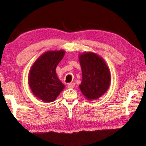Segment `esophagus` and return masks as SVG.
<instances>
[{"instance_id": "obj_1", "label": "esophagus", "mask_w": 146, "mask_h": 146, "mask_svg": "<svg viewBox=\"0 0 146 146\" xmlns=\"http://www.w3.org/2000/svg\"><path fill=\"white\" fill-rule=\"evenodd\" d=\"M75 87V84L74 83H70L68 85V88L69 89H73Z\"/></svg>"}]
</instances>
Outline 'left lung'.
<instances>
[{
  "instance_id": "8db88e82",
  "label": "left lung",
  "mask_w": 146,
  "mask_h": 146,
  "mask_svg": "<svg viewBox=\"0 0 146 146\" xmlns=\"http://www.w3.org/2000/svg\"><path fill=\"white\" fill-rule=\"evenodd\" d=\"M78 58L82 75L79 88L87 100H97L110 87V69L103 58L95 53L84 52L79 55Z\"/></svg>"
}]
</instances>
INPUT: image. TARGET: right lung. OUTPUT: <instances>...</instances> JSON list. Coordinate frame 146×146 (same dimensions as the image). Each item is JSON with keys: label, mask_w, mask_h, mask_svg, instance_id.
<instances>
[{"label": "right lung", "mask_w": 146, "mask_h": 146, "mask_svg": "<svg viewBox=\"0 0 146 146\" xmlns=\"http://www.w3.org/2000/svg\"><path fill=\"white\" fill-rule=\"evenodd\" d=\"M64 55V50L46 51L32 65L28 74V84L32 93L38 99L53 102L65 88L56 73V66Z\"/></svg>", "instance_id": "obj_1"}]
</instances>
